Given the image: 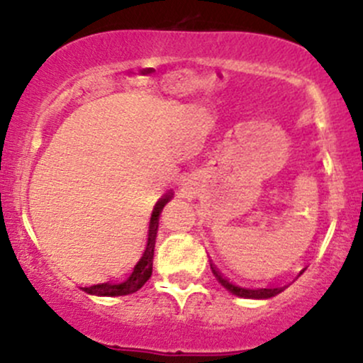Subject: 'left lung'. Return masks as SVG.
<instances>
[{
    "label": "left lung",
    "instance_id": "obj_1",
    "mask_svg": "<svg viewBox=\"0 0 363 363\" xmlns=\"http://www.w3.org/2000/svg\"><path fill=\"white\" fill-rule=\"evenodd\" d=\"M211 269L213 273V277L219 280V284L223 285L224 289H228V291L235 294V296H240V297H249V299H268V297H273L277 296V294H280L281 291H285V287H272V289H242L238 287V285H233L230 280H228L226 277H223V274L219 273V269L216 268V266L211 262Z\"/></svg>",
    "mask_w": 363,
    "mask_h": 363
}]
</instances>
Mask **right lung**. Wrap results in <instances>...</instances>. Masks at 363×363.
I'll return each instance as SVG.
<instances>
[{
    "label": "right lung",
    "mask_w": 363,
    "mask_h": 363,
    "mask_svg": "<svg viewBox=\"0 0 363 363\" xmlns=\"http://www.w3.org/2000/svg\"><path fill=\"white\" fill-rule=\"evenodd\" d=\"M172 196H174V194L170 193L163 194V196L158 200V203L155 205V211L151 213L146 249H144L143 254H140L133 272L121 281H111V280L99 281V284L86 285V287H83V291L89 294H95V296H128V294L139 291V289L150 280L152 273V255H155V240H156V231H158L160 213H162L163 207L167 205V201H170Z\"/></svg>",
    "instance_id": "add662e5"
}]
</instances>
